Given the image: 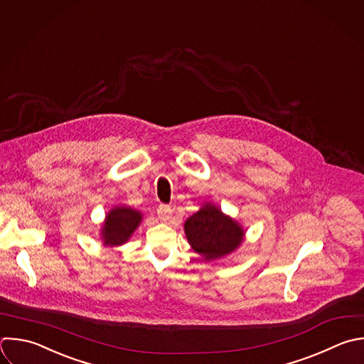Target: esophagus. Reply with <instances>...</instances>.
Here are the masks:
<instances>
[{"label": "esophagus", "instance_id": "esophagus-1", "mask_svg": "<svg viewBox=\"0 0 364 364\" xmlns=\"http://www.w3.org/2000/svg\"><path fill=\"white\" fill-rule=\"evenodd\" d=\"M158 216L162 222H168L172 218V209L168 205H161L158 208Z\"/></svg>", "mask_w": 364, "mask_h": 364}]
</instances>
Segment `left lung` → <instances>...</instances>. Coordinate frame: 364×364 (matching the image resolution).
I'll return each mask as SVG.
<instances>
[{"label":"left lung","mask_w":364,"mask_h":364,"mask_svg":"<svg viewBox=\"0 0 364 364\" xmlns=\"http://www.w3.org/2000/svg\"><path fill=\"white\" fill-rule=\"evenodd\" d=\"M183 229L191 247L208 262L229 256L245 240L243 226L210 202L189 216Z\"/></svg>","instance_id":"8db88e82"}]
</instances>
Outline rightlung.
Instances as JSON below:
<instances>
[{
	"label": "right lung",
	"mask_w": 364,
	"mask_h": 364,
	"mask_svg": "<svg viewBox=\"0 0 364 364\" xmlns=\"http://www.w3.org/2000/svg\"><path fill=\"white\" fill-rule=\"evenodd\" d=\"M142 222V212L127 205H117L107 212L100 237L104 246L117 247L125 245Z\"/></svg>",
	"instance_id": "obj_1"
}]
</instances>
